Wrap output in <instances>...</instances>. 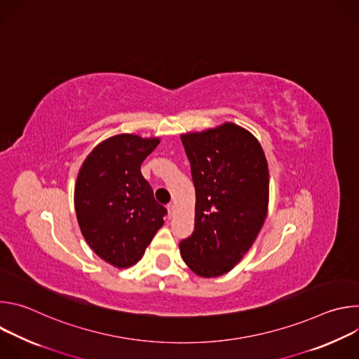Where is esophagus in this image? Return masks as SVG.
<instances>
[{
	"mask_svg": "<svg viewBox=\"0 0 359 359\" xmlns=\"http://www.w3.org/2000/svg\"><path fill=\"white\" fill-rule=\"evenodd\" d=\"M168 213H169V217H172L175 215V203L168 204Z\"/></svg>",
	"mask_w": 359,
	"mask_h": 359,
	"instance_id": "34e87169",
	"label": "esophagus"
}]
</instances>
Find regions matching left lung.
Wrapping results in <instances>:
<instances>
[{
    "label": "left lung",
    "instance_id": "left-lung-1",
    "mask_svg": "<svg viewBox=\"0 0 359 359\" xmlns=\"http://www.w3.org/2000/svg\"><path fill=\"white\" fill-rule=\"evenodd\" d=\"M196 189L194 231L179 244L200 277L230 271L257 237L269 206V166L248 130L224 123L182 135Z\"/></svg>",
    "mask_w": 359,
    "mask_h": 359
}]
</instances>
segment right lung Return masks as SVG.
<instances>
[{
  "mask_svg": "<svg viewBox=\"0 0 359 359\" xmlns=\"http://www.w3.org/2000/svg\"><path fill=\"white\" fill-rule=\"evenodd\" d=\"M159 139L118 135L99 143L83 162L75 186V210L89 247L107 263H137L163 226L168 210L140 173Z\"/></svg>",
  "mask_w": 359,
  "mask_h": 359,
  "instance_id": "1",
  "label": "right lung"
}]
</instances>
